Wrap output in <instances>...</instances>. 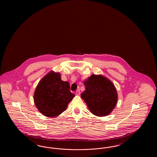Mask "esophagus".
I'll return each mask as SVG.
<instances>
[{"instance_id":"esophagus-1","label":"esophagus","mask_w":157,"mask_h":157,"mask_svg":"<svg viewBox=\"0 0 157 157\" xmlns=\"http://www.w3.org/2000/svg\"><path fill=\"white\" fill-rule=\"evenodd\" d=\"M80 93H81V92H80V90L78 89V90H77L75 91V94L77 95H80Z\"/></svg>"}]
</instances>
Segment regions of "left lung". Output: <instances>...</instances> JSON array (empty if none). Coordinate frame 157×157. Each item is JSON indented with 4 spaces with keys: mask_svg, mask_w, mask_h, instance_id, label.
<instances>
[{
    "mask_svg": "<svg viewBox=\"0 0 157 157\" xmlns=\"http://www.w3.org/2000/svg\"><path fill=\"white\" fill-rule=\"evenodd\" d=\"M86 90L81 94L93 114L105 116L111 113L117 104V94L114 85L102 75H92L84 82Z\"/></svg>",
    "mask_w": 157,
    "mask_h": 157,
    "instance_id": "left-lung-1",
    "label": "left lung"
}]
</instances>
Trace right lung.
<instances>
[{"label":"right lung","instance_id":"1","mask_svg":"<svg viewBox=\"0 0 157 157\" xmlns=\"http://www.w3.org/2000/svg\"><path fill=\"white\" fill-rule=\"evenodd\" d=\"M75 95L68 82L61 79L59 73L50 72L40 81L34 94L38 110L49 117H56L66 109Z\"/></svg>","mask_w":157,"mask_h":157}]
</instances>
